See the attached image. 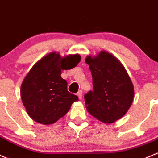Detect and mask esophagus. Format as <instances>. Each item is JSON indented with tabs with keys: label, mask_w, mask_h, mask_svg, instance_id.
<instances>
[{
	"label": "esophagus",
	"mask_w": 158,
	"mask_h": 158,
	"mask_svg": "<svg viewBox=\"0 0 158 158\" xmlns=\"http://www.w3.org/2000/svg\"><path fill=\"white\" fill-rule=\"evenodd\" d=\"M77 96L79 97V99H82V90H79V92L77 93Z\"/></svg>",
	"instance_id": "esophagus-1"
}]
</instances>
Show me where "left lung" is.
Segmentation results:
<instances>
[{
  "label": "left lung",
  "instance_id": "1",
  "mask_svg": "<svg viewBox=\"0 0 158 158\" xmlns=\"http://www.w3.org/2000/svg\"><path fill=\"white\" fill-rule=\"evenodd\" d=\"M93 91L85 95L87 111L99 121L113 123L123 117L134 100V89L126 69L106 51L87 56Z\"/></svg>",
  "mask_w": 158,
  "mask_h": 158
}]
</instances>
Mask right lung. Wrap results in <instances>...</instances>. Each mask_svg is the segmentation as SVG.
Wrapping results in <instances>:
<instances>
[{"instance_id": "right-lung-1", "label": "right lung", "mask_w": 158, "mask_h": 158, "mask_svg": "<svg viewBox=\"0 0 158 158\" xmlns=\"http://www.w3.org/2000/svg\"><path fill=\"white\" fill-rule=\"evenodd\" d=\"M81 61L79 54L64 57L52 52L32 66L21 85V97L28 116L41 124H53L63 117L78 101L67 90L62 70L72 69Z\"/></svg>"}]
</instances>
